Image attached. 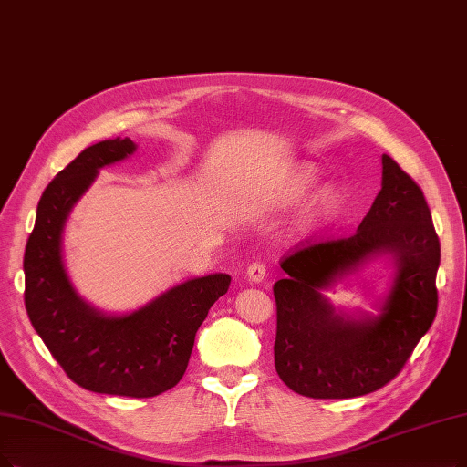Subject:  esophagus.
<instances>
[{
	"mask_svg": "<svg viewBox=\"0 0 467 467\" xmlns=\"http://www.w3.org/2000/svg\"><path fill=\"white\" fill-rule=\"evenodd\" d=\"M247 279L251 284H263L266 279V266L263 263H253L247 268Z\"/></svg>",
	"mask_w": 467,
	"mask_h": 467,
	"instance_id": "esophagus-1",
	"label": "esophagus"
}]
</instances>
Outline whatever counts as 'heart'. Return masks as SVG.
<instances>
[{
  "label": "heart",
  "instance_id": "1",
  "mask_svg": "<svg viewBox=\"0 0 467 467\" xmlns=\"http://www.w3.org/2000/svg\"><path fill=\"white\" fill-rule=\"evenodd\" d=\"M316 174L308 166H303V169H296L285 182L284 185V199H296L301 197L305 192H308L310 185L314 183ZM341 204V193L335 188L324 190L314 201V214H331L339 209Z\"/></svg>",
  "mask_w": 467,
  "mask_h": 467
}]
</instances>
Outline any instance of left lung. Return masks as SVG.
<instances>
[{
  "instance_id": "obj_1",
  "label": "left lung",
  "mask_w": 467,
  "mask_h": 467,
  "mask_svg": "<svg viewBox=\"0 0 467 467\" xmlns=\"http://www.w3.org/2000/svg\"><path fill=\"white\" fill-rule=\"evenodd\" d=\"M381 190L357 234L306 241L282 260L274 284L275 371L310 399H354L393 379L431 327L441 244L420 185L389 155ZM378 257L396 272L378 315L335 311L323 291Z\"/></svg>"
}]
</instances>
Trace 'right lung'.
<instances>
[{
    "label": "right lung",
    "instance_id": "add662e5",
    "mask_svg": "<svg viewBox=\"0 0 467 467\" xmlns=\"http://www.w3.org/2000/svg\"><path fill=\"white\" fill-rule=\"evenodd\" d=\"M136 149L130 138L89 145L51 180L25 251V305L36 333L74 383L101 395L149 399L182 379L195 333L232 277L185 279L124 314H107L74 289L63 260L67 218L99 171Z\"/></svg>",
    "mask_w": 467,
    "mask_h": 467
}]
</instances>
